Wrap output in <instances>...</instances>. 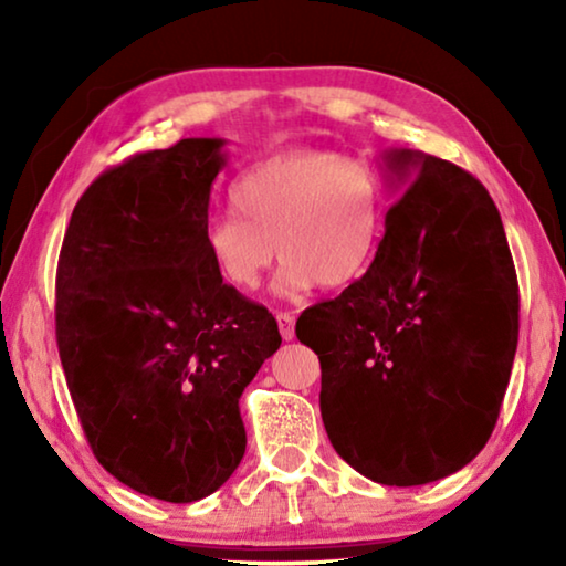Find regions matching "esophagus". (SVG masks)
I'll use <instances>...</instances> for the list:
<instances>
[{
  "instance_id": "esophagus-1",
  "label": "esophagus",
  "mask_w": 566,
  "mask_h": 566,
  "mask_svg": "<svg viewBox=\"0 0 566 566\" xmlns=\"http://www.w3.org/2000/svg\"><path fill=\"white\" fill-rule=\"evenodd\" d=\"M275 319H277V327H281V337L293 339V335H296V319H293V316L285 314V312L275 314Z\"/></svg>"
}]
</instances>
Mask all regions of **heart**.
<instances>
[{"mask_svg":"<svg viewBox=\"0 0 566 566\" xmlns=\"http://www.w3.org/2000/svg\"><path fill=\"white\" fill-rule=\"evenodd\" d=\"M233 213L208 221L216 273L239 293L258 291L275 250V289L298 296L316 283L345 289L374 265L384 237L386 188L368 161L324 149H291L254 161L231 182Z\"/></svg>","mask_w":566,"mask_h":566,"instance_id":"1","label":"heart"}]
</instances>
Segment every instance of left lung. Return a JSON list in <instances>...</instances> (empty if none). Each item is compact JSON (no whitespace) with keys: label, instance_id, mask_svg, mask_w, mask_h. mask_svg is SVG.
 Returning a JSON list of instances; mask_svg holds the SVG:
<instances>
[{"label":"left lung","instance_id":"1","mask_svg":"<svg viewBox=\"0 0 566 566\" xmlns=\"http://www.w3.org/2000/svg\"><path fill=\"white\" fill-rule=\"evenodd\" d=\"M394 206L368 273L306 308L335 451L389 486L438 482L490 440L517 347V277L497 206L451 161L381 154Z\"/></svg>","mask_w":566,"mask_h":566}]
</instances>
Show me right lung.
Segmentation results:
<instances>
[{
    "instance_id": "add662e5",
    "label": "right lung",
    "mask_w": 566,
    "mask_h": 566,
    "mask_svg": "<svg viewBox=\"0 0 566 566\" xmlns=\"http://www.w3.org/2000/svg\"><path fill=\"white\" fill-rule=\"evenodd\" d=\"M223 138L136 154L84 190L56 275V339L97 461L130 490L196 502L242 461L239 397L281 347L275 316L206 252Z\"/></svg>"
}]
</instances>
